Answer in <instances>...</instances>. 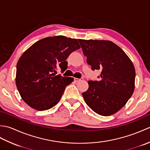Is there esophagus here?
Listing matches in <instances>:
<instances>
[{"label":"esophagus","instance_id":"1","mask_svg":"<svg viewBox=\"0 0 150 150\" xmlns=\"http://www.w3.org/2000/svg\"><path fill=\"white\" fill-rule=\"evenodd\" d=\"M74 81L76 82H80L81 81H82V79H77V78H74Z\"/></svg>","mask_w":150,"mask_h":150}]
</instances>
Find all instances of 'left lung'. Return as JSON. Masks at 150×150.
Wrapping results in <instances>:
<instances>
[{
  "label": "left lung",
  "mask_w": 150,
  "mask_h": 150,
  "mask_svg": "<svg viewBox=\"0 0 150 150\" xmlns=\"http://www.w3.org/2000/svg\"><path fill=\"white\" fill-rule=\"evenodd\" d=\"M91 69L100 70L99 81H88L84 100L98 115L110 116L120 110L133 93L135 70L131 60L109 40L79 39Z\"/></svg>",
  "instance_id": "8db88e82"
}]
</instances>
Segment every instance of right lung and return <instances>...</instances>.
I'll use <instances>...</instances> for the list:
<instances>
[{
    "instance_id": "obj_1",
    "label": "right lung",
    "mask_w": 150,
    "mask_h": 150,
    "mask_svg": "<svg viewBox=\"0 0 150 150\" xmlns=\"http://www.w3.org/2000/svg\"><path fill=\"white\" fill-rule=\"evenodd\" d=\"M81 47L78 40L64 36L46 37L30 47L17 64L16 86L22 99L33 109L49 110L59 103L73 78L56 75L65 71L66 59Z\"/></svg>"
}]
</instances>
